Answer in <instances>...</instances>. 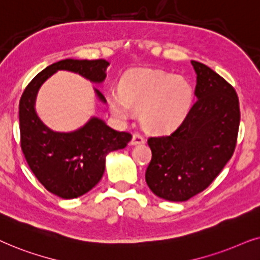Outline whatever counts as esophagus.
<instances>
[{"instance_id":"34e87169","label":"esophagus","mask_w":260,"mask_h":260,"mask_svg":"<svg viewBox=\"0 0 260 260\" xmlns=\"http://www.w3.org/2000/svg\"><path fill=\"white\" fill-rule=\"evenodd\" d=\"M145 143V139L144 137L141 136L139 133H134L133 134V138H132V141H131V144L132 145H140V144H144Z\"/></svg>"}]
</instances>
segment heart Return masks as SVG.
<instances>
[{
  "label": "heart",
  "mask_w": 260,
  "mask_h": 260,
  "mask_svg": "<svg viewBox=\"0 0 260 260\" xmlns=\"http://www.w3.org/2000/svg\"><path fill=\"white\" fill-rule=\"evenodd\" d=\"M193 99L190 83L183 77L159 71L127 75L121 92H110L108 105L114 115L127 119L133 109L143 110L144 126L154 132L175 128L188 114Z\"/></svg>",
  "instance_id": "obj_1"
}]
</instances>
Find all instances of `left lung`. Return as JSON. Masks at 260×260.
<instances>
[{"mask_svg": "<svg viewBox=\"0 0 260 260\" xmlns=\"http://www.w3.org/2000/svg\"><path fill=\"white\" fill-rule=\"evenodd\" d=\"M196 101L168 136L148 138L152 159L145 179L160 199L183 202L208 188L233 155L240 108L230 83L207 65L191 60Z\"/></svg>", "mask_w": 260, "mask_h": 260, "instance_id": "obj_1", "label": "left lung"}]
</instances>
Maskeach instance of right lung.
<instances>
[{
    "instance_id": "1",
    "label": "right lung",
    "mask_w": 260,
    "mask_h": 260,
    "mask_svg": "<svg viewBox=\"0 0 260 260\" xmlns=\"http://www.w3.org/2000/svg\"><path fill=\"white\" fill-rule=\"evenodd\" d=\"M109 63L105 59H64L50 65L34 77L20 99L19 120L21 148L30 170L48 191L61 199L84 195L101 181L109 152L127 146L132 136L117 132L99 117H91L74 132H54L36 113V98L41 84L58 70L102 83ZM96 96L106 103L98 89Z\"/></svg>"
}]
</instances>
